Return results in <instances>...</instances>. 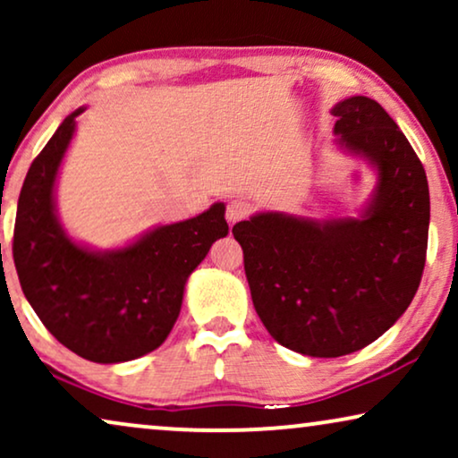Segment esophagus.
<instances>
[{
	"label": "esophagus",
	"instance_id": "obj_1",
	"mask_svg": "<svg viewBox=\"0 0 458 458\" xmlns=\"http://www.w3.org/2000/svg\"><path fill=\"white\" fill-rule=\"evenodd\" d=\"M250 215V204L246 199H231L227 204V210H225V216H227L229 225H235L237 221H243Z\"/></svg>",
	"mask_w": 458,
	"mask_h": 458
}]
</instances>
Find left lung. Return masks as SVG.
<instances>
[{
	"instance_id": "1",
	"label": "left lung",
	"mask_w": 458,
	"mask_h": 458,
	"mask_svg": "<svg viewBox=\"0 0 458 458\" xmlns=\"http://www.w3.org/2000/svg\"><path fill=\"white\" fill-rule=\"evenodd\" d=\"M334 133L377 171L359 218L259 212L233 225L254 309L281 346L335 359L384 335L421 284L429 231L425 168L398 124L371 98L331 110Z\"/></svg>"
}]
</instances>
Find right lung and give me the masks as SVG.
Wrapping results in <instances>:
<instances>
[{
    "mask_svg": "<svg viewBox=\"0 0 458 458\" xmlns=\"http://www.w3.org/2000/svg\"><path fill=\"white\" fill-rule=\"evenodd\" d=\"M83 110L62 121L29 168L12 254L24 296L49 334L74 354L112 365L140 359L166 340L187 277L229 225L225 204L216 202L118 250L96 252L72 242L55 215L54 187Z\"/></svg>",
    "mask_w": 458,
    "mask_h": 458,
    "instance_id": "1",
    "label": "right lung"
}]
</instances>
